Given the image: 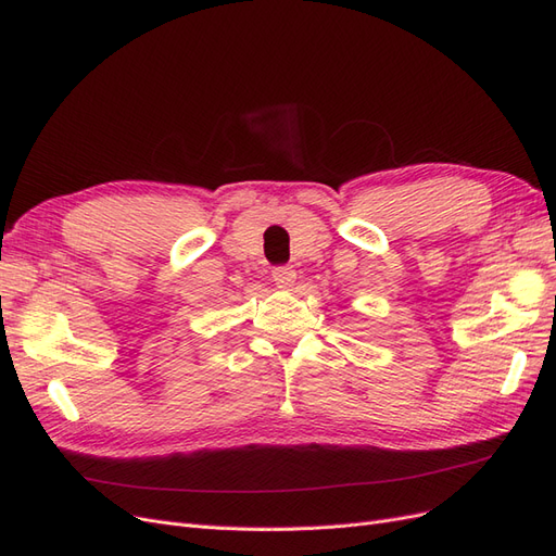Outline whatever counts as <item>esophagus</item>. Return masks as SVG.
<instances>
[{"mask_svg": "<svg viewBox=\"0 0 556 556\" xmlns=\"http://www.w3.org/2000/svg\"><path fill=\"white\" fill-rule=\"evenodd\" d=\"M271 278H274L278 290H290L292 285H294V280H296V271H294L292 266H276Z\"/></svg>", "mask_w": 556, "mask_h": 556, "instance_id": "esophagus-1", "label": "esophagus"}]
</instances>
